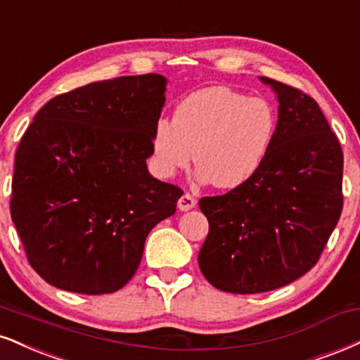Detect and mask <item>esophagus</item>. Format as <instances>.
<instances>
[{"label": "esophagus", "mask_w": 360, "mask_h": 360, "mask_svg": "<svg viewBox=\"0 0 360 360\" xmlns=\"http://www.w3.org/2000/svg\"><path fill=\"white\" fill-rule=\"evenodd\" d=\"M194 206H196V199H194L191 194H183V196L179 198V201H177V207H179L181 211H189L193 210Z\"/></svg>", "instance_id": "esophagus-1"}]
</instances>
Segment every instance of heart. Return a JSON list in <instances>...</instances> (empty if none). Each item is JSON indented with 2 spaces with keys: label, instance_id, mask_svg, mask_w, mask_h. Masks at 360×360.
<instances>
[{
  "label": "heart",
  "instance_id": "heart-1",
  "mask_svg": "<svg viewBox=\"0 0 360 360\" xmlns=\"http://www.w3.org/2000/svg\"><path fill=\"white\" fill-rule=\"evenodd\" d=\"M276 132V112L262 97L207 86L183 98L172 122L159 120L150 141L154 169L172 177L191 164L196 177L219 189L245 184L263 166Z\"/></svg>",
  "mask_w": 360,
  "mask_h": 360
}]
</instances>
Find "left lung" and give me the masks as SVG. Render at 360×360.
<instances>
[{
    "label": "left lung",
    "instance_id": "1",
    "mask_svg": "<svg viewBox=\"0 0 360 360\" xmlns=\"http://www.w3.org/2000/svg\"><path fill=\"white\" fill-rule=\"evenodd\" d=\"M278 101L263 166L223 196L201 198L210 223L198 263L213 287L262 293L292 283L319 262L342 213L344 154L319 103L259 77Z\"/></svg>",
    "mask_w": 360,
    "mask_h": 360
}]
</instances>
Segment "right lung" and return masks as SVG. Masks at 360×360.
Instances as JSON below:
<instances>
[{"label":"right lung","mask_w":360,"mask_h":360,"mask_svg":"<svg viewBox=\"0 0 360 360\" xmlns=\"http://www.w3.org/2000/svg\"><path fill=\"white\" fill-rule=\"evenodd\" d=\"M166 77H119L46 102L15 155L11 219L46 283L102 295L136 274L183 191L147 171Z\"/></svg>","instance_id":"1"}]
</instances>
